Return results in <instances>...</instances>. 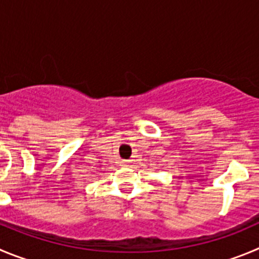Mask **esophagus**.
I'll return each mask as SVG.
<instances>
[{
	"instance_id": "esophagus-1",
	"label": "esophagus",
	"mask_w": 259,
	"mask_h": 259,
	"mask_svg": "<svg viewBox=\"0 0 259 259\" xmlns=\"http://www.w3.org/2000/svg\"><path fill=\"white\" fill-rule=\"evenodd\" d=\"M122 166H124V167H133V161H130V159H124V161H122Z\"/></svg>"
}]
</instances>
